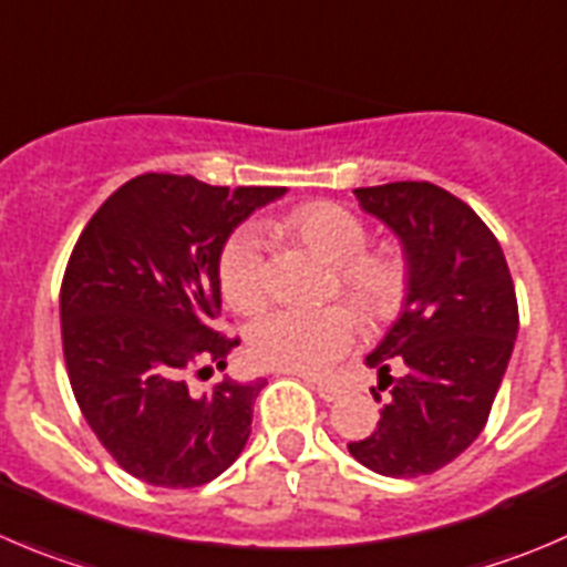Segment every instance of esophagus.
Listing matches in <instances>:
<instances>
[{"mask_svg":"<svg viewBox=\"0 0 567 567\" xmlns=\"http://www.w3.org/2000/svg\"><path fill=\"white\" fill-rule=\"evenodd\" d=\"M299 377L305 379V382H310L312 388H316V393L321 395L323 401H334V399H340V395H343V388H340V384H334V382H323V379L305 377V373H299Z\"/></svg>","mask_w":567,"mask_h":567,"instance_id":"esophagus-1","label":"esophagus"}]
</instances>
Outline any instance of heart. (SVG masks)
Listing matches in <instances>:
<instances>
[{
  "label": "heart",
  "mask_w": 567,
  "mask_h": 567,
  "mask_svg": "<svg viewBox=\"0 0 567 567\" xmlns=\"http://www.w3.org/2000/svg\"><path fill=\"white\" fill-rule=\"evenodd\" d=\"M279 233L299 240L332 262L340 293L349 296L365 318L390 321L410 293V260L395 244L365 246L368 224L338 202H310L290 213ZM224 299L238 312H255L268 299V262L257 229L244 227L224 244L218 257ZM360 318L346 305L282 307L251 327L249 351L260 365L288 373H323L354 346Z\"/></svg>",
  "instance_id": "b5f03b06"
}]
</instances>
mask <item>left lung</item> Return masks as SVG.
I'll return each instance as SVG.
<instances>
[{
    "instance_id": "1",
    "label": "left lung",
    "mask_w": 567,
    "mask_h": 567,
    "mask_svg": "<svg viewBox=\"0 0 567 567\" xmlns=\"http://www.w3.org/2000/svg\"><path fill=\"white\" fill-rule=\"evenodd\" d=\"M354 196L399 235L412 274L404 312L365 357L390 399L349 452L382 476L435 474L485 430L518 334L513 277L496 235L449 190L388 183Z\"/></svg>"
}]
</instances>
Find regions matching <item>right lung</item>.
Segmentation results:
<instances>
[{
  "mask_svg": "<svg viewBox=\"0 0 567 567\" xmlns=\"http://www.w3.org/2000/svg\"><path fill=\"white\" fill-rule=\"evenodd\" d=\"M285 188H229L141 174L82 229L60 285L71 390L110 457L155 487H199L244 452L257 382L194 379L240 343L221 316L218 257L229 233Z\"/></svg>",
  "mask_w": 567,
  "mask_h": 567,
  "instance_id": "obj_1",
  "label": "right lung"
}]
</instances>
